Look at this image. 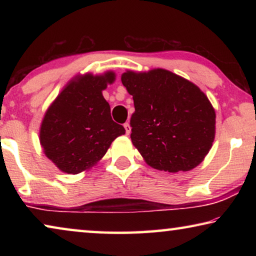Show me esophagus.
<instances>
[{"label": "esophagus", "instance_id": "34e87169", "mask_svg": "<svg viewBox=\"0 0 256 256\" xmlns=\"http://www.w3.org/2000/svg\"><path fill=\"white\" fill-rule=\"evenodd\" d=\"M124 128H125V132H126V134L128 136L130 133H131V126H130V123H125L124 124Z\"/></svg>", "mask_w": 256, "mask_h": 256}]
</instances>
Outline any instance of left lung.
I'll return each mask as SVG.
<instances>
[{"instance_id": "left-lung-1", "label": "left lung", "mask_w": 256, "mask_h": 256, "mask_svg": "<svg viewBox=\"0 0 256 256\" xmlns=\"http://www.w3.org/2000/svg\"><path fill=\"white\" fill-rule=\"evenodd\" d=\"M133 96L131 140L146 164L168 172L202 162L214 140L216 112L192 82L167 70L123 73Z\"/></svg>"}]
</instances>
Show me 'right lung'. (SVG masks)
I'll use <instances>...</instances> for the list:
<instances>
[{
    "mask_svg": "<svg viewBox=\"0 0 256 256\" xmlns=\"http://www.w3.org/2000/svg\"><path fill=\"white\" fill-rule=\"evenodd\" d=\"M114 73L86 74L71 81L47 110L40 128L45 154L68 174H79L100 160L125 128L112 120L102 92Z\"/></svg>",
    "mask_w": 256,
    "mask_h": 256,
    "instance_id": "obj_1",
    "label": "right lung"
}]
</instances>
